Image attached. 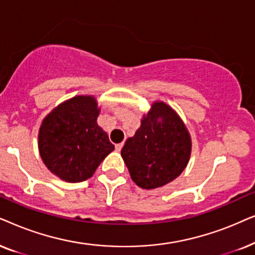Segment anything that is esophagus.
<instances>
[{
  "mask_svg": "<svg viewBox=\"0 0 255 255\" xmlns=\"http://www.w3.org/2000/svg\"><path fill=\"white\" fill-rule=\"evenodd\" d=\"M122 145H124V142H121V143H117V144H115V149H117V151H120V150H121Z\"/></svg>",
  "mask_w": 255,
  "mask_h": 255,
  "instance_id": "34e87169",
  "label": "esophagus"
}]
</instances>
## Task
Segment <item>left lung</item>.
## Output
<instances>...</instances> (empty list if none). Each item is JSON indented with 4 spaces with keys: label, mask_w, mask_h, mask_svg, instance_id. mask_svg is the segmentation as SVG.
<instances>
[{
    "label": "left lung",
    "mask_w": 255,
    "mask_h": 255,
    "mask_svg": "<svg viewBox=\"0 0 255 255\" xmlns=\"http://www.w3.org/2000/svg\"><path fill=\"white\" fill-rule=\"evenodd\" d=\"M191 136L181 117L163 101H154L128 137L121 156L130 177L142 189H156L178 177L191 155Z\"/></svg>",
    "instance_id": "8db88e82"
}]
</instances>
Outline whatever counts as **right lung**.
Returning a JSON list of instances; mask_svg holds the SVG:
<instances>
[{"label":"right lung","instance_id":"add662e5","mask_svg":"<svg viewBox=\"0 0 255 255\" xmlns=\"http://www.w3.org/2000/svg\"><path fill=\"white\" fill-rule=\"evenodd\" d=\"M99 114L93 96H76L43 119L38 131L39 155L45 167L62 181H86L114 150L107 133L98 125Z\"/></svg>","mask_w":255,"mask_h":255}]
</instances>
